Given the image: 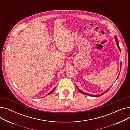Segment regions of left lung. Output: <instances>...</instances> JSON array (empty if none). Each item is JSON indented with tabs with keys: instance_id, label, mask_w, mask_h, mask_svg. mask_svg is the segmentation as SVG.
Listing matches in <instances>:
<instances>
[{
	"instance_id": "1",
	"label": "left lung",
	"mask_w": 130,
	"mask_h": 130,
	"mask_svg": "<svg viewBox=\"0 0 130 130\" xmlns=\"http://www.w3.org/2000/svg\"><path fill=\"white\" fill-rule=\"evenodd\" d=\"M115 42H116V43H117V46H118V48L119 49V50H120V51L121 52V49H120V47H119V41H118V38H117V37H116V36H115ZM118 77H119V76H118ZM76 87H77V89L79 90V91L81 93H83V94H85V95H88V96H93V97H99V96H101V95H103L104 93H106L108 90H109V89H110V88H109V89H108L107 90H106V91H105L104 93H102V94H99V95H91V94H87V93H85V92H83V91H82L80 90H79V88L77 87V86H76Z\"/></svg>"
}]
</instances>
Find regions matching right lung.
Segmentation results:
<instances>
[{
    "label": "right lung",
    "instance_id": "right-lung-1",
    "mask_svg": "<svg viewBox=\"0 0 130 130\" xmlns=\"http://www.w3.org/2000/svg\"><path fill=\"white\" fill-rule=\"evenodd\" d=\"M55 88H54V89H53V90H52V91H51V92H50V93H48V95H49V94H51V93H52V92H53V91H54V90H55Z\"/></svg>",
    "mask_w": 130,
    "mask_h": 130
}]
</instances>
